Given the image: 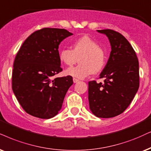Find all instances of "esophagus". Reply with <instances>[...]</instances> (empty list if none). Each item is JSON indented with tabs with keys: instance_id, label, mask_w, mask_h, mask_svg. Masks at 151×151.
Segmentation results:
<instances>
[{
	"instance_id": "1",
	"label": "esophagus",
	"mask_w": 151,
	"mask_h": 151,
	"mask_svg": "<svg viewBox=\"0 0 151 151\" xmlns=\"http://www.w3.org/2000/svg\"><path fill=\"white\" fill-rule=\"evenodd\" d=\"M73 81L74 83H77V82L79 81V79H76V78H73Z\"/></svg>"
}]
</instances>
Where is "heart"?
<instances>
[{
  "label": "heart",
  "mask_w": 151,
  "mask_h": 151,
  "mask_svg": "<svg viewBox=\"0 0 151 151\" xmlns=\"http://www.w3.org/2000/svg\"><path fill=\"white\" fill-rule=\"evenodd\" d=\"M80 63L68 68L66 74L72 77L83 79L93 72L101 71L106 63V53L98 43L88 36H83L72 43V49L64 48L59 52V58L68 66L77 62Z\"/></svg>",
  "instance_id": "1"
}]
</instances>
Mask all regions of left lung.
<instances>
[{"instance_id":"8db88e82","label":"left lung","mask_w":151,"mask_h":151,"mask_svg":"<svg viewBox=\"0 0 151 151\" xmlns=\"http://www.w3.org/2000/svg\"><path fill=\"white\" fill-rule=\"evenodd\" d=\"M109 40L111 51L100 74L104 83L88 82L90 109L97 117L113 118L123 113L139 87V60L130 44L114 30H98Z\"/></svg>"}]
</instances>
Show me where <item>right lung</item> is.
I'll return each mask as SVG.
<instances>
[{"mask_svg": "<svg viewBox=\"0 0 151 151\" xmlns=\"http://www.w3.org/2000/svg\"><path fill=\"white\" fill-rule=\"evenodd\" d=\"M73 35L65 29L44 28L28 36L15 57L12 88L26 113L49 119L58 113L73 84L71 76L54 78L62 72L58 46Z\"/></svg>", "mask_w": 151, "mask_h": 151, "instance_id": "obj_1", "label": "right lung"}]
</instances>
